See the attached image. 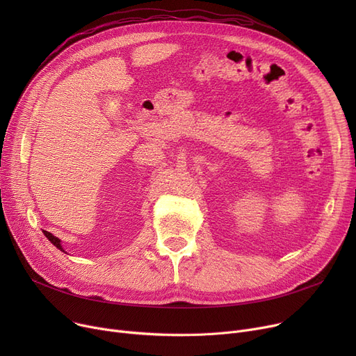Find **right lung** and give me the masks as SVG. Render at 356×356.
Returning a JSON list of instances; mask_svg holds the SVG:
<instances>
[{"label":"right lung","instance_id":"add662e5","mask_svg":"<svg viewBox=\"0 0 356 356\" xmlns=\"http://www.w3.org/2000/svg\"><path fill=\"white\" fill-rule=\"evenodd\" d=\"M43 234L47 236V239L51 242V244H53L56 248H59L60 251H63V248H62V245H60V239H59V238H56L53 234H50V232H47V231H43Z\"/></svg>","mask_w":356,"mask_h":356}]
</instances>
